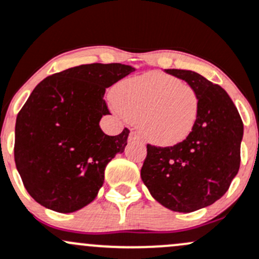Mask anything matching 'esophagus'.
<instances>
[{
  "instance_id": "esophagus-1",
  "label": "esophagus",
  "mask_w": 259,
  "mask_h": 259,
  "mask_svg": "<svg viewBox=\"0 0 259 259\" xmlns=\"http://www.w3.org/2000/svg\"><path fill=\"white\" fill-rule=\"evenodd\" d=\"M139 141H143V138L140 137L138 132L130 133L129 135V143H139Z\"/></svg>"
}]
</instances>
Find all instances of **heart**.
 I'll return each instance as SVG.
<instances>
[{"instance_id": "1", "label": "heart", "mask_w": 259, "mask_h": 259, "mask_svg": "<svg viewBox=\"0 0 259 259\" xmlns=\"http://www.w3.org/2000/svg\"><path fill=\"white\" fill-rule=\"evenodd\" d=\"M115 110L139 122L143 137L160 146L181 143L194 130L200 98L194 87L161 72L122 80L114 89Z\"/></svg>"}]
</instances>
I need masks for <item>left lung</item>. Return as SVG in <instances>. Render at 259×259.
<instances>
[{"label": "left lung", "mask_w": 259, "mask_h": 259, "mask_svg": "<svg viewBox=\"0 0 259 259\" xmlns=\"http://www.w3.org/2000/svg\"><path fill=\"white\" fill-rule=\"evenodd\" d=\"M194 87L200 114L184 141L167 148L148 144L141 180L152 197L175 212H192L216 202L237 175L243 122L230 95L198 73L166 69Z\"/></svg>", "instance_id": "8db88e82"}]
</instances>
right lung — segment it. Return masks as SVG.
<instances>
[{"label":"right lung","mask_w":259,"mask_h":259,"mask_svg":"<svg viewBox=\"0 0 259 259\" xmlns=\"http://www.w3.org/2000/svg\"><path fill=\"white\" fill-rule=\"evenodd\" d=\"M120 63L69 68L43 79L17 115L15 161L24 187L39 205L78 211L97 197L104 170L124 152L129 129L109 137L105 89L134 72Z\"/></svg>","instance_id":"add662e5"}]
</instances>
